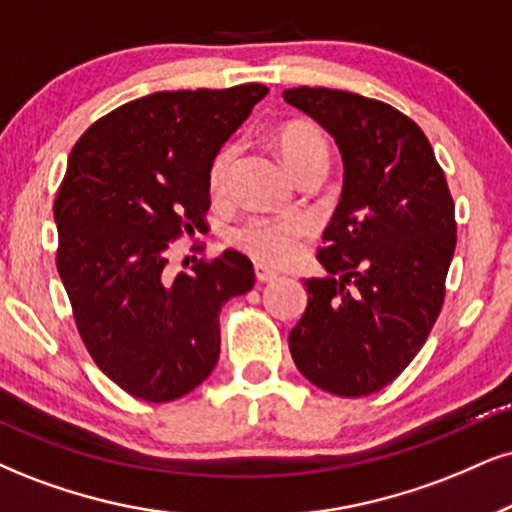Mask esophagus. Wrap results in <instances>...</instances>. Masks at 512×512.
<instances>
[{
    "label": "esophagus",
    "mask_w": 512,
    "mask_h": 512,
    "mask_svg": "<svg viewBox=\"0 0 512 512\" xmlns=\"http://www.w3.org/2000/svg\"><path fill=\"white\" fill-rule=\"evenodd\" d=\"M254 273H256V280H258V282H273V280H277V273H275V270H270V268H266V266H261V263H256V266H254Z\"/></svg>",
    "instance_id": "1"
}]
</instances>
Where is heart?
<instances>
[{"instance_id": "1", "label": "heart", "mask_w": 512, "mask_h": 512, "mask_svg": "<svg viewBox=\"0 0 512 512\" xmlns=\"http://www.w3.org/2000/svg\"><path fill=\"white\" fill-rule=\"evenodd\" d=\"M277 151H280L285 166L296 173L301 166L313 161L327 163V140L315 125L294 121L282 125L275 137ZM237 159V144L227 142L213 156L208 166V189L213 197H223L230 178L232 163ZM308 232V220L299 213H287V216H258L249 218L230 235V242L266 266H285L292 261L299 239Z\"/></svg>"}]
</instances>
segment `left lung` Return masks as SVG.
<instances>
[{"label": "left lung", "mask_w": 512, "mask_h": 512, "mask_svg": "<svg viewBox=\"0 0 512 512\" xmlns=\"http://www.w3.org/2000/svg\"><path fill=\"white\" fill-rule=\"evenodd\" d=\"M285 102L330 132L344 187L323 232L327 277L306 280L308 306L289 351L308 382L334 396L375 394L430 337L456 251V206L430 140L394 106L327 87Z\"/></svg>", "instance_id": "left-lung-1"}]
</instances>
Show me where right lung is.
Returning <instances> with one entry per match:
<instances>
[{
	"mask_svg": "<svg viewBox=\"0 0 512 512\" xmlns=\"http://www.w3.org/2000/svg\"><path fill=\"white\" fill-rule=\"evenodd\" d=\"M268 94L154 92L82 132L56 192V268L82 344L135 399L175 401L216 368L220 308L254 287V266L227 249L170 275L168 244L206 232L208 166Z\"/></svg>",
	"mask_w": 512,
	"mask_h": 512,
	"instance_id": "add662e5",
	"label": "right lung"
}]
</instances>
